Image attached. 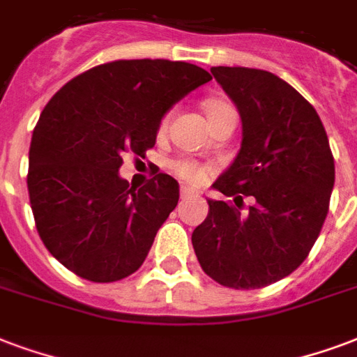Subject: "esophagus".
Wrapping results in <instances>:
<instances>
[{"label":"esophagus","instance_id":"obj_1","mask_svg":"<svg viewBox=\"0 0 357 357\" xmlns=\"http://www.w3.org/2000/svg\"><path fill=\"white\" fill-rule=\"evenodd\" d=\"M197 192H195V190H192V188H188V186H182L181 188V197L182 199H192V197H197Z\"/></svg>","mask_w":357,"mask_h":357}]
</instances>
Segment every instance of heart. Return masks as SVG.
Segmentation results:
<instances>
[{
	"label": "heart",
	"mask_w": 357,
	"mask_h": 357,
	"mask_svg": "<svg viewBox=\"0 0 357 357\" xmlns=\"http://www.w3.org/2000/svg\"><path fill=\"white\" fill-rule=\"evenodd\" d=\"M226 111H233V109L227 105V103H224V101H208L207 103L208 116H214V114H220V112ZM163 124H165V122H163ZM171 169H173L181 178H184V181L188 182H201L207 176V167H203V165L192 162V160H176V162L171 163Z\"/></svg>",
	"instance_id": "b5f03b06"
}]
</instances>
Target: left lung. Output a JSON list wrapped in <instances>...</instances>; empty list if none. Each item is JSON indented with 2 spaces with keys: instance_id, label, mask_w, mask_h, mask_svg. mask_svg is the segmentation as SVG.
<instances>
[{
  "instance_id": "8db88e82",
  "label": "left lung",
  "mask_w": 357,
  "mask_h": 357,
  "mask_svg": "<svg viewBox=\"0 0 357 357\" xmlns=\"http://www.w3.org/2000/svg\"><path fill=\"white\" fill-rule=\"evenodd\" d=\"M243 122L231 165L213 184L241 207L208 199L192 233L201 269L235 290H256L288 277L309 256L328 216L333 154L321 120L296 88L252 67H213Z\"/></svg>"
}]
</instances>
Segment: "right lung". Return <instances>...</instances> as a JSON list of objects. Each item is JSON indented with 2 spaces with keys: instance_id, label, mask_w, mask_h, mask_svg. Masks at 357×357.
<instances>
[{
  "instance_id": "1",
  "label": "right lung",
  "mask_w": 357,
  "mask_h": 357,
  "mask_svg": "<svg viewBox=\"0 0 357 357\" xmlns=\"http://www.w3.org/2000/svg\"><path fill=\"white\" fill-rule=\"evenodd\" d=\"M211 79L186 61L118 60L48 101L29 144L28 192L39 237L61 265L92 282L143 265L178 203V182L158 173L130 188L118 175L122 156L144 158L169 109Z\"/></svg>"
}]
</instances>
